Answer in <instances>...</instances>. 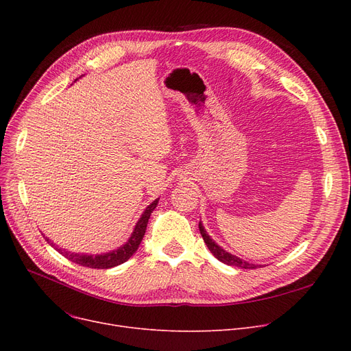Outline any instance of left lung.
Listing matches in <instances>:
<instances>
[{
    "instance_id": "obj_1",
    "label": "left lung",
    "mask_w": 351,
    "mask_h": 351,
    "mask_svg": "<svg viewBox=\"0 0 351 351\" xmlns=\"http://www.w3.org/2000/svg\"><path fill=\"white\" fill-rule=\"evenodd\" d=\"M199 230H200L202 237H204V241H205L208 249L210 250V253L216 257L217 261H220V262L228 265V266H234V267H241V269H257V267H262V265L249 263V262L241 259V257H237V256L226 252L223 247H220L213 241V239L208 234V232L205 230V228H204V225H202V222H199Z\"/></svg>"
}]
</instances>
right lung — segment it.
<instances>
[{
  "instance_id": "add662e5",
  "label": "right lung",
  "mask_w": 351,
  "mask_h": 351,
  "mask_svg": "<svg viewBox=\"0 0 351 351\" xmlns=\"http://www.w3.org/2000/svg\"><path fill=\"white\" fill-rule=\"evenodd\" d=\"M158 202H159V197L155 199L151 205H147V208L143 210V213L141 215L139 220L136 222L131 237H129L122 246H119L118 249L110 250V252L101 253V254L72 253V252H68L65 249L58 247L57 245H55L51 241L49 237H45V241L53 249H57L62 256H65L68 261L77 263V265H81V266H85V267H90V269H110V267H115L118 265L125 263L128 259H131L132 254L138 250V247H139V245L142 242V239H143V234L146 232L147 222H149V217H151L152 212L155 210V208L158 206Z\"/></svg>"
}]
</instances>
